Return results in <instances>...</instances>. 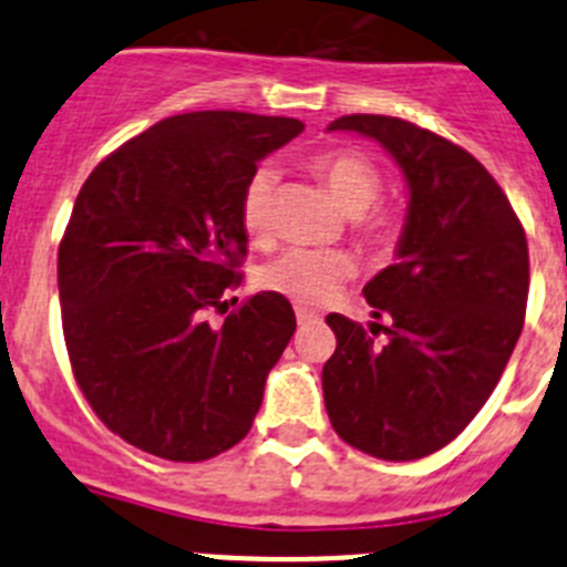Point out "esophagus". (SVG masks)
<instances>
[{"label":"esophagus","instance_id":"obj_1","mask_svg":"<svg viewBox=\"0 0 567 567\" xmlns=\"http://www.w3.org/2000/svg\"><path fill=\"white\" fill-rule=\"evenodd\" d=\"M295 318H298V323H300V327H309V323H318V320H320V315H315L312 309H303V307H298V309H295Z\"/></svg>","mask_w":567,"mask_h":567}]
</instances>
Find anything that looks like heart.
<instances>
[{"label": "heart", "mask_w": 567, "mask_h": 567, "mask_svg": "<svg viewBox=\"0 0 567 567\" xmlns=\"http://www.w3.org/2000/svg\"><path fill=\"white\" fill-rule=\"evenodd\" d=\"M312 169L327 184L340 209L349 215H360L358 229L369 244H385L392 238L394 221L385 213H369L365 209L378 202L380 173L365 155L352 150H329V153L315 155ZM272 167H258L244 184L240 193V224L244 233L252 240H267L272 233V195H275ZM354 260L343 249H287L267 260L258 272V284L264 289L284 298L303 303V307H318L332 298L346 278H352Z\"/></svg>", "instance_id": "obj_1"}]
</instances>
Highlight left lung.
I'll list each match as a JSON object with an SVG mask.
<instances>
[{
  "instance_id": "left-lung-1",
  "label": "left lung",
  "mask_w": 567,
  "mask_h": 567,
  "mask_svg": "<svg viewBox=\"0 0 567 567\" xmlns=\"http://www.w3.org/2000/svg\"><path fill=\"white\" fill-rule=\"evenodd\" d=\"M329 130L374 138L409 187L398 260L363 287L369 329L327 318L338 338L323 365L329 420L372 457H429L483 409L517 346L528 303L525 229L488 169L443 135L363 113Z\"/></svg>"
}]
</instances>
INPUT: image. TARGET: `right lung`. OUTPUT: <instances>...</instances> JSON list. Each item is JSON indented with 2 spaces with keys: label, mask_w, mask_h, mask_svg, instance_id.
Returning a JSON list of instances; mask_svg holds the SVG:
<instances>
[{
  "label": "right lung",
  "mask_w": 567,
  "mask_h": 567,
  "mask_svg": "<svg viewBox=\"0 0 567 567\" xmlns=\"http://www.w3.org/2000/svg\"><path fill=\"white\" fill-rule=\"evenodd\" d=\"M300 130L235 110L169 115L84 182L59 247L64 343L93 412L135 449L202 463L252 429L292 303L258 292L221 329L204 312L240 280L244 184Z\"/></svg>",
  "instance_id": "obj_1"
}]
</instances>
